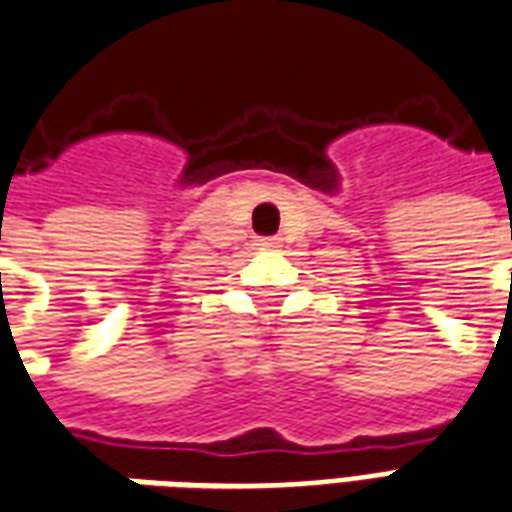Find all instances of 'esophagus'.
I'll return each instance as SVG.
<instances>
[{"mask_svg": "<svg viewBox=\"0 0 512 512\" xmlns=\"http://www.w3.org/2000/svg\"><path fill=\"white\" fill-rule=\"evenodd\" d=\"M279 244V238H263L260 241V246H277Z\"/></svg>", "mask_w": 512, "mask_h": 512, "instance_id": "esophagus-1", "label": "esophagus"}]
</instances>
